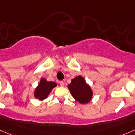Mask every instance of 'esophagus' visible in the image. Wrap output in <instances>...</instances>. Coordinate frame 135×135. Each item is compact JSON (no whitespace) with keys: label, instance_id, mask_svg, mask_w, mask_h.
<instances>
[{"label":"esophagus","instance_id":"1","mask_svg":"<svg viewBox=\"0 0 135 135\" xmlns=\"http://www.w3.org/2000/svg\"><path fill=\"white\" fill-rule=\"evenodd\" d=\"M59 84H60V85L61 86H64V82L63 81H59Z\"/></svg>","mask_w":135,"mask_h":135}]
</instances>
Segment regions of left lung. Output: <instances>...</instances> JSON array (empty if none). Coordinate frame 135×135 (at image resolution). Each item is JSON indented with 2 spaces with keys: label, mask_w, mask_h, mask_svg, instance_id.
<instances>
[{
  "label": "left lung",
  "mask_w": 135,
  "mask_h": 135,
  "mask_svg": "<svg viewBox=\"0 0 135 135\" xmlns=\"http://www.w3.org/2000/svg\"><path fill=\"white\" fill-rule=\"evenodd\" d=\"M70 94L74 98L81 104L89 103L93 97V90L86 83L84 78L78 76L72 79L68 85Z\"/></svg>",
  "instance_id": "left-lung-1"
}]
</instances>
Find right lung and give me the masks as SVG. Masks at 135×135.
<instances>
[{"instance_id": "obj_1", "label": "right lung", "mask_w": 135, "mask_h": 135, "mask_svg": "<svg viewBox=\"0 0 135 135\" xmlns=\"http://www.w3.org/2000/svg\"><path fill=\"white\" fill-rule=\"evenodd\" d=\"M56 86L57 83L55 82L48 81L45 78H42L34 91V96L39 100H45L48 97L51 90Z\"/></svg>"}]
</instances>
